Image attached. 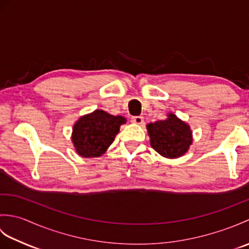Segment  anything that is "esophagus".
<instances>
[{
    "mask_svg": "<svg viewBox=\"0 0 249 249\" xmlns=\"http://www.w3.org/2000/svg\"><path fill=\"white\" fill-rule=\"evenodd\" d=\"M131 122H133L134 124H137V125H141V124H143V118H142V116H140V115H138V116H133V118H131Z\"/></svg>",
    "mask_w": 249,
    "mask_h": 249,
    "instance_id": "esophagus-1",
    "label": "esophagus"
}]
</instances>
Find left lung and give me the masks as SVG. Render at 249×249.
Here are the masks:
<instances>
[{
    "instance_id": "obj_1",
    "label": "left lung",
    "mask_w": 249,
    "mask_h": 249,
    "mask_svg": "<svg viewBox=\"0 0 249 249\" xmlns=\"http://www.w3.org/2000/svg\"><path fill=\"white\" fill-rule=\"evenodd\" d=\"M151 146L166 158H178L193 144V131L186 122L170 112L167 119L146 125Z\"/></svg>"
}]
</instances>
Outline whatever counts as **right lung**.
I'll return each instance as SVG.
<instances>
[{
    "label": "right lung",
    "instance_id": "1",
    "mask_svg": "<svg viewBox=\"0 0 249 249\" xmlns=\"http://www.w3.org/2000/svg\"><path fill=\"white\" fill-rule=\"evenodd\" d=\"M125 123L124 116L112 115L100 109L82 115L72 127L71 142L76 153L84 158L100 157Z\"/></svg>",
    "mask_w": 249,
    "mask_h": 249
}]
</instances>
